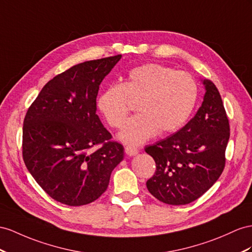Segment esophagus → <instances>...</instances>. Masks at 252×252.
Returning a JSON list of instances; mask_svg holds the SVG:
<instances>
[{
  "label": "esophagus",
  "instance_id": "esophagus-1",
  "mask_svg": "<svg viewBox=\"0 0 252 252\" xmlns=\"http://www.w3.org/2000/svg\"><path fill=\"white\" fill-rule=\"evenodd\" d=\"M125 151H126V153L127 154L128 157H135V156H136V154H138V152H139V150L137 149V148L131 147V146H126Z\"/></svg>",
  "mask_w": 252,
  "mask_h": 252
}]
</instances>
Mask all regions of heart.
Here are the masks:
<instances>
[{"mask_svg":"<svg viewBox=\"0 0 252 252\" xmlns=\"http://www.w3.org/2000/svg\"><path fill=\"white\" fill-rule=\"evenodd\" d=\"M198 85L183 71L158 63L135 67L122 84H112L96 99L99 111L107 124L120 127L131 111V102H137L139 113L127 119L118 139L130 146L146 143L159 132L179 130L195 108Z\"/></svg>","mask_w":252,"mask_h":252,"instance_id":"obj_1","label":"heart"}]
</instances>
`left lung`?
I'll use <instances>...</instances> for the list:
<instances>
[{
	"label": "left lung",
	"instance_id": "left-lung-1",
	"mask_svg": "<svg viewBox=\"0 0 252 252\" xmlns=\"http://www.w3.org/2000/svg\"><path fill=\"white\" fill-rule=\"evenodd\" d=\"M201 82L205 94L196 115L181 130L145 149L157 164L147 189L167 204L195 201L212 188L224 168L229 120L214 83Z\"/></svg>",
	"mask_w": 252,
	"mask_h": 252
}]
</instances>
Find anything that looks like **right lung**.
<instances>
[{
  "label": "right lung",
  "mask_w": 252,
  "mask_h": 252,
  "mask_svg": "<svg viewBox=\"0 0 252 252\" xmlns=\"http://www.w3.org/2000/svg\"><path fill=\"white\" fill-rule=\"evenodd\" d=\"M121 59L84 62L43 86L25 115L23 159L35 181L61 203L79 206L98 199L125 157L95 114L104 77ZM101 144L99 150L91 149Z\"/></svg>",
  "instance_id": "1"
}]
</instances>
